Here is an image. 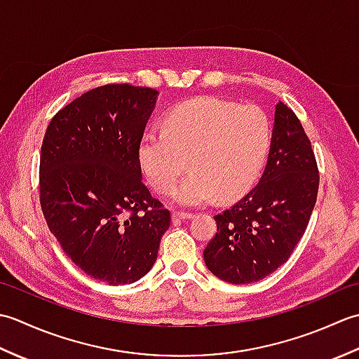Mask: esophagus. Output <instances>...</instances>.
<instances>
[{
	"instance_id": "1",
	"label": "esophagus",
	"mask_w": 359,
	"mask_h": 359,
	"mask_svg": "<svg viewBox=\"0 0 359 359\" xmlns=\"http://www.w3.org/2000/svg\"><path fill=\"white\" fill-rule=\"evenodd\" d=\"M193 217H194V215H191V212H182V211L172 212V220H175V222H177V220H189Z\"/></svg>"
}]
</instances>
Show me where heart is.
Segmentation results:
<instances>
[{
    "mask_svg": "<svg viewBox=\"0 0 359 359\" xmlns=\"http://www.w3.org/2000/svg\"><path fill=\"white\" fill-rule=\"evenodd\" d=\"M163 131L144 133L139 160L149 184L170 193L187 170L172 199L182 207L231 201L247 193L261 174L271 143V126L255 104L238 106L216 97L175 104L162 120Z\"/></svg>",
    "mask_w": 359,
    "mask_h": 359,
    "instance_id": "1",
    "label": "heart"
}]
</instances>
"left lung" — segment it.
Wrapping results in <instances>:
<instances>
[{
	"label": "left lung",
	"mask_w": 359,
	"mask_h": 359,
	"mask_svg": "<svg viewBox=\"0 0 359 359\" xmlns=\"http://www.w3.org/2000/svg\"><path fill=\"white\" fill-rule=\"evenodd\" d=\"M319 188L315 152L299 118L279 102L271 148L259 184L216 215L217 233L203 259L230 284H250L278 270L306 233Z\"/></svg>",
	"instance_id": "left-lung-1"
}]
</instances>
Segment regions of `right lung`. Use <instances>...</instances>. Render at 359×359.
Returning a JSON list of instances; mask_svg holds the SVG:
<instances>
[{
  "mask_svg": "<svg viewBox=\"0 0 359 359\" xmlns=\"http://www.w3.org/2000/svg\"><path fill=\"white\" fill-rule=\"evenodd\" d=\"M157 94L128 83L90 89L52 117L41 144L46 224L81 271L109 285L144 276L171 224L139 160Z\"/></svg>",
  "mask_w": 359,
  "mask_h": 359,
  "instance_id": "add662e5",
  "label": "right lung"
}]
</instances>
